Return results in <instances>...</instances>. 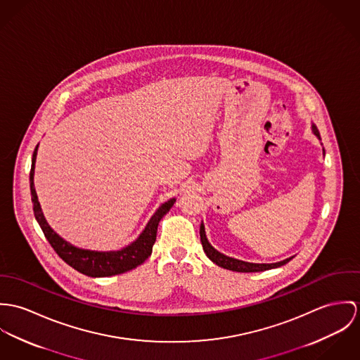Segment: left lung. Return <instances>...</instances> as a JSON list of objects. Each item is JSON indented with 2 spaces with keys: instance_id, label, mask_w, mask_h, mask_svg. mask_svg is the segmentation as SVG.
I'll return each mask as SVG.
<instances>
[{
  "instance_id": "8db88e82",
  "label": "left lung",
  "mask_w": 360,
  "mask_h": 360,
  "mask_svg": "<svg viewBox=\"0 0 360 360\" xmlns=\"http://www.w3.org/2000/svg\"><path fill=\"white\" fill-rule=\"evenodd\" d=\"M312 132L318 136V139L320 141L319 131H318L315 124H312ZM323 155H324V149H323ZM200 240H201L202 250H204L205 255L214 264H217L218 266H221L224 269H229V271H233V272H264V271H269V269H275V268L283 266V265H285L288 261H291L294 258V255H292L290 258H285L283 261L274 262V264H254V262H245V261H241V259L228 257V255L219 252L218 250H215L211 245V243L208 241L207 236H205V228H204L202 221L200 224Z\"/></svg>"
}]
</instances>
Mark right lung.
I'll return each instance as SVG.
<instances>
[{
    "instance_id": "obj_1",
    "label": "right lung",
    "mask_w": 360,
    "mask_h": 360,
    "mask_svg": "<svg viewBox=\"0 0 360 360\" xmlns=\"http://www.w3.org/2000/svg\"><path fill=\"white\" fill-rule=\"evenodd\" d=\"M39 145L33 153L32 159V169H30V192H32V201L34 217L52 248L56 254L72 268L79 271L82 275L91 278H109L115 275L125 274L131 269H135L138 265L143 264L152 254L153 244L156 241L158 226L161 218L171 210L175 198L167 200L156 210L152 218L148 221L145 229L141 235L129 243L128 245L122 247L121 250L115 251H95V250H85L73 245L72 243L60 238L46 222L44 212L41 210L40 201L36 193L34 188V168H36V159H37Z\"/></svg>"
}]
</instances>
